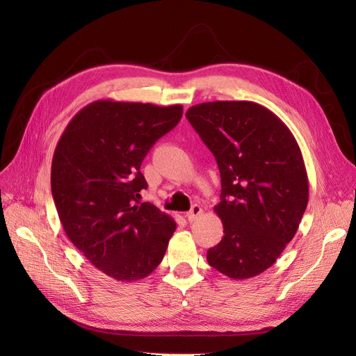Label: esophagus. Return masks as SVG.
I'll use <instances>...</instances> for the list:
<instances>
[{
    "instance_id": "esophagus-1",
    "label": "esophagus",
    "mask_w": 356,
    "mask_h": 356,
    "mask_svg": "<svg viewBox=\"0 0 356 356\" xmlns=\"http://www.w3.org/2000/svg\"><path fill=\"white\" fill-rule=\"evenodd\" d=\"M202 212H203L202 207H199V204H193L192 209L188 213H186V218H188L189 222H193V220H196L202 215Z\"/></svg>"
}]
</instances>
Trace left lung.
<instances>
[{"label":"left lung","mask_w":356,"mask_h":356,"mask_svg":"<svg viewBox=\"0 0 356 356\" xmlns=\"http://www.w3.org/2000/svg\"><path fill=\"white\" fill-rule=\"evenodd\" d=\"M216 159L223 238L211 248V267L229 278L258 275L282 255L309 202L307 173L294 136L266 106L215 101L186 112Z\"/></svg>","instance_id":"1"}]
</instances>
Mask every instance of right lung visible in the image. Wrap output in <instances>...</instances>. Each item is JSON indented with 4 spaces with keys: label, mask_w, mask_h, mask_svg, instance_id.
Masks as SVG:
<instances>
[{
    "label": "right lung",
    "mask_w": 356,
    "mask_h": 356,
    "mask_svg": "<svg viewBox=\"0 0 356 356\" xmlns=\"http://www.w3.org/2000/svg\"><path fill=\"white\" fill-rule=\"evenodd\" d=\"M181 105L95 101L67 124L51 161V195L62 227L104 274L137 282L161 263L172 216L140 202L149 148L173 129Z\"/></svg>",
    "instance_id": "1"
}]
</instances>
